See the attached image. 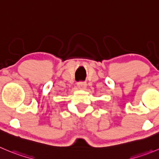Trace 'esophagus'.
<instances>
[{
    "label": "esophagus",
    "instance_id": "1",
    "mask_svg": "<svg viewBox=\"0 0 159 159\" xmlns=\"http://www.w3.org/2000/svg\"><path fill=\"white\" fill-rule=\"evenodd\" d=\"M86 85V82H84V81H80V82L78 83V87L79 89H84Z\"/></svg>",
    "mask_w": 159,
    "mask_h": 159
}]
</instances>
